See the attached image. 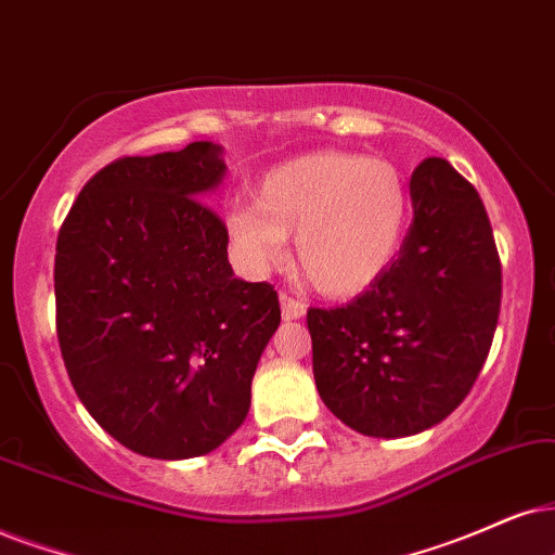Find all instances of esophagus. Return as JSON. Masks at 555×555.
<instances>
[{"instance_id": "esophagus-1", "label": "esophagus", "mask_w": 555, "mask_h": 555, "mask_svg": "<svg viewBox=\"0 0 555 555\" xmlns=\"http://www.w3.org/2000/svg\"><path fill=\"white\" fill-rule=\"evenodd\" d=\"M279 299H282V314H284V320H299L301 314H305V310H307L305 301L297 299V297H294V294H289V292L279 294Z\"/></svg>"}]
</instances>
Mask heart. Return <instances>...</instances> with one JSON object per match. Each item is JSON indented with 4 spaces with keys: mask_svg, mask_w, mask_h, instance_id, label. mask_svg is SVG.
Returning a JSON list of instances; mask_svg holds the SVG:
<instances>
[{
    "mask_svg": "<svg viewBox=\"0 0 555 555\" xmlns=\"http://www.w3.org/2000/svg\"><path fill=\"white\" fill-rule=\"evenodd\" d=\"M406 186L397 166L348 151H318L273 168L256 202L237 199L225 230L245 271L266 273L286 258L330 297H353L395 261L406 225Z\"/></svg>",
    "mask_w": 555,
    "mask_h": 555,
    "instance_id": "b5f03b06",
    "label": "heart"
}]
</instances>
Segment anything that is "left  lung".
<instances>
[{
    "instance_id": "8db88e82",
    "label": "left lung",
    "mask_w": 555,
    "mask_h": 555,
    "mask_svg": "<svg viewBox=\"0 0 555 555\" xmlns=\"http://www.w3.org/2000/svg\"><path fill=\"white\" fill-rule=\"evenodd\" d=\"M412 220L399 256L346 307H310L322 402L371 438H404L464 402L487 361L502 263L479 192L446 158L410 181Z\"/></svg>"
}]
</instances>
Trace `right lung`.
<instances>
[{
    "instance_id": "right-lung-1",
    "label": "right lung",
    "mask_w": 555,
    "mask_h": 555,
    "mask_svg": "<svg viewBox=\"0 0 555 555\" xmlns=\"http://www.w3.org/2000/svg\"><path fill=\"white\" fill-rule=\"evenodd\" d=\"M220 145L196 140L96 171L55 243V333L89 415L125 448L179 461L243 425L250 382L282 322L269 282H243L202 196Z\"/></svg>"
}]
</instances>
